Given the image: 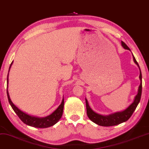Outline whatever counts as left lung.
<instances>
[{
    "label": "left lung",
    "mask_w": 149,
    "mask_h": 149,
    "mask_svg": "<svg viewBox=\"0 0 149 149\" xmlns=\"http://www.w3.org/2000/svg\"><path fill=\"white\" fill-rule=\"evenodd\" d=\"M121 43L122 46L123 47L124 49L130 50L129 47L125 42L122 41ZM133 58L134 63L136 64L137 67L140 69V76H139V78L140 80V84L138 87V90H137V95L135 96L133 102L127 109L122 111L115 112L113 113H111L109 115H101L92 110V109L90 107L89 104H88L87 100L85 98L87 116L92 122L95 123L96 125L102 126V127H111V126H116L120 125V124L122 123V122H125L129 119L130 117L132 116V114L135 111L137 106L138 105L139 102H140L141 95H142V73H141L140 66H139L138 63H137V62L136 61V60H135L133 55Z\"/></svg>",
    "instance_id": "obj_1"
}]
</instances>
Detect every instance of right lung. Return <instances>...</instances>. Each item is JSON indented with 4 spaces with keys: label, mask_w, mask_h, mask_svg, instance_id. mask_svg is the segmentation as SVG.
Instances as JSON below:
<instances>
[{
    "label": "right lung",
    "mask_w": 149,
    "mask_h": 149,
    "mask_svg": "<svg viewBox=\"0 0 149 149\" xmlns=\"http://www.w3.org/2000/svg\"><path fill=\"white\" fill-rule=\"evenodd\" d=\"M13 64V62L11 64L10 67L9 69H9H10L12 65ZM8 76L9 73L7 75V97H8V100L9 104H10L11 107H12L13 110L14 111V112L17 114V116L19 117V118L24 122L25 125L30 127H33L35 128H41V129H44V128H48L52 127L56 125L57 122L59 121L60 119L61 118L62 116H63V108H64V97L62 100L61 104L59 105V107L54 111L52 113H51L49 116L46 117H42V118H40V117H36V116H30V115L20 110V109H18L14 103L12 102L11 100L10 97H9V92H8Z\"/></svg>",
    "instance_id": "right-lung-1"
}]
</instances>
